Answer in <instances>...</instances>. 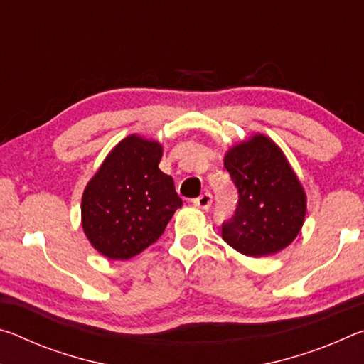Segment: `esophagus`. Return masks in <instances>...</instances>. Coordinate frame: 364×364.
Instances as JSON below:
<instances>
[{
	"instance_id": "34e87169",
	"label": "esophagus",
	"mask_w": 364,
	"mask_h": 364,
	"mask_svg": "<svg viewBox=\"0 0 364 364\" xmlns=\"http://www.w3.org/2000/svg\"><path fill=\"white\" fill-rule=\"evenodd\" d=\"M193 204L196 207L202 208V210H208V208H210V205H212V194L210 193L200 194L199 197H197V199L193 200Z\"/></svg>"
}]
</instances>
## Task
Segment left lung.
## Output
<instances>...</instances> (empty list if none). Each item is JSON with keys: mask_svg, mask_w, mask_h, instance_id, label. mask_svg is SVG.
Masks as SVG:
<instances>
[{"mask_svg": "<svg viewBox=\"0 0 364 364\" xmlns=\"http://www.w3.org/2000/svg\"><path fill=\"white\" fill-rule=\"evenodd\" d=\"M239 193L234 217L221 228L225 242L245 257L278 254L297 237L306 215V194L281 147L255 133L225 154Z\"/></svg>", "mask_w": 364, "mask_h": 364, "instance_id": "8db88e82", "label": "left lung"}]
</instances>
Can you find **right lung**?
<instances>
[{
  "label": "right lung",
  "mask_w": 364,
  "mask_h": 364,
  "mask_svg": "<svg viewBox=\"0 0 364 364\" xmlns=\"http://www.w3.org/2000/svg\"><path fill=\"white\" fill-rule=\"evenodd\" d=\"M164 147L133 133L107 154L82 196V226L109 260H128L162 236L183 205L173 178L160 171Z\"/></svg>",
  "instance_id": "add662e5"
}]
</instances>
